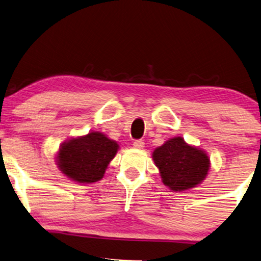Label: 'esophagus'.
<instances>
[{
	"mask_svg": "<svg viewBox=\"0 0 261 261\" xmlns=\"http://www.w3.org/2000/svg\"><path fill=\"white\" fill-rule=\"evenodd\" d=\"M133 146H134V148H143L144 147V142H143V140H135V141L133 142Z\"/></svg>",
	"mask_w": 261,
	"mask_h": 261,
	"instance_id": "1",
	"label": "esophagus"
}]
</instances>
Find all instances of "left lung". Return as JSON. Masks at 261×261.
<instances>
[{"label":"left lung","mask_w":261,"mask_h":261,"mask_svg":"<svg viewBox=\"0 0 261 261\" xmlns=\"http://www.w3.org/2000/svg\"><path fill=\"white\" fill-rule=\"evenodd\" d=\"M153 159L164 186L174 191L195 188L205 178L210 167L206 154L187 144L179 136L156 148Z\"/></svg>","instance_id":"obj_1"}]
</instances>
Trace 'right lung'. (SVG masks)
<instances>
[{"label":"right lung","mask_w":261,"mask_h":261,"mask_svg":"<svg viewBox=\"0 0 261 261\" xmlns=\"http://www.w3.org/2000/svg\"><path fill=\"white\" fill-rule=\"evenodd\" d=\"M118 148V143L113 140L99 132H92L63 144L58 153V167L73 181L97 182L102 178Z\"/></svg>","instance_id":"add662e5"}]
</instances>
